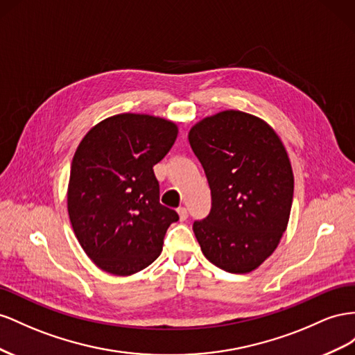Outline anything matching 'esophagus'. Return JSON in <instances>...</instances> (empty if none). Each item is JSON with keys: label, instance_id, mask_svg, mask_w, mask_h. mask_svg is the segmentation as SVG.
<instances>
[{"label": "esophagus", "instance_id": "34e87169", "mask_svg": "<svg viewBox=\"0 0 355 355\" xmlns=\"http://www.w3.org/2000/svg\"><path fill=\"white\" fill-rule=\"evenodd\" d=\"M177 211H178V216H180V218H181V220H187V217H189V211H187V208H186V207H180Z\"/></svg>", "mask_w": 355, "mask_h": 355}]
</instances>
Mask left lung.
<instances>
[{
    "label": "left lung",
    "mask_w": 355,
    "mask_h": 355,
    "mask_svg": "<svg viewBox=\"0 0 355 355\" xmlns=\"http://www.w3.org/2000/svg\"><path fill=\"white\" fill-rule=\"evenodd\" d=\"M189 143L211 189L209 214L193 223L205 257L230 273L265 261L287 227L295 180L273 129L242 111H223L190 129Z\"/></svg>",
    "instance_id": "1"
}]
</instances>
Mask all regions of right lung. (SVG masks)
<instances>
[{
  "instance_id": "obj_1",
  "label": "right lung",
  "mask_w": 355,
  "mask_h": 355,
  "mask_svg": "<svg viewBox=\"0 0 355 355\" xmlns=\"http://www.w3.org/2000/svg\"><path fill=\"white\" fill-rule=\"evenodd\" d=\"M178 134L169 120L117 114L86 134L71 164L68 214L95 265L132 275L153 263L171 223L180 217L159 202L153 166Z\"/></svg>"
}]
</instances>
